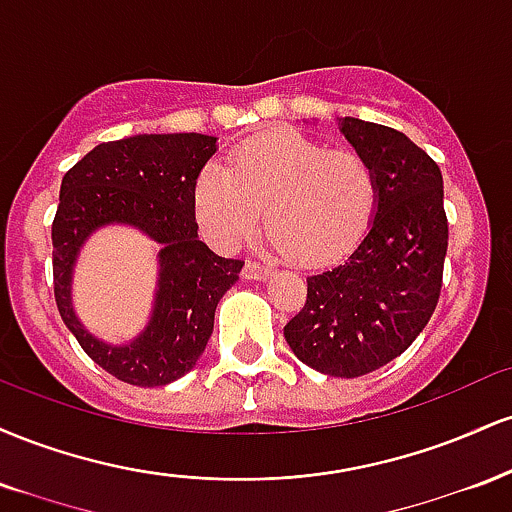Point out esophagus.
I'll return each instance as SVG.
<instances>
[{"label": "esophagus", "instance_id": "34e87169", "mask_svg": "<svg viewBox=\"0 0 512 512\" xmlns=\"http://www.w3.org/2000/svg\"><path fill=\"white\" fill-rule=\"evenodd\" d=\"M272 272H274V269L269 267V264L260 262V260H248V262H245V267H243L245 279H255V281L267 279V276Z\"/></svg>", "mask_w": 512, "mask_h": 512}]
</instances>
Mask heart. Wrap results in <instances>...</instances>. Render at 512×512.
Returning <instances> with one entry per match:
<instances>
[{"mask_svg":"<svg viewBox=\"0 0 512 512\" xmlns=\"http://www.w3.org/2000/svg\"><path fill=\"white\" fill-rule=\"evenodd\" d=\"M199 223L219 248H236L267 207L269 240L305 264L344 257L366 236L378 204V178L354 149L274 129L245 139L231 166L211 161L195 190Z\"/></svg>","mask_w":512,"mask_h":512,"instance_id":"1","label":"heart"}]
</instances>
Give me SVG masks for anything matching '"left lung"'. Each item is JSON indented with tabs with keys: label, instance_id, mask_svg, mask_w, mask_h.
Instances as JSON below:
<instances>
[{
	"label": "left lung",
	"instance_id": "left-lung-1",
	"mask_svg": "<svg viewBox=\"0 0 512 512\" xmlns=\"http://www.w3.org/2000/svg\"><path fill=\"white\" fill-rule=\"evenodd\" d=\"M342 132L378 178L373 226L349 260L308 276L284 337L305 366L358 378L409 349L436 310L448 252L438 163L397 129L344 117Z\"/></svg>",
	"mask_w": 512,
	"mask_h": 512
}]
</instances>
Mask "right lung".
Returning a JSON list of instances; mask_svg holds the SVG:
<instances>
[{"label":"right lung","instance_id":"obj_1","mask_svg":"<svg viewBox=\"0 0 512 512\" xmlns=\"http://www.w3.org/2000/svg\"><path fill=\"white\" fill-rule=\"evenodd\" d=\"M214 154L216 137L207 134H137L98 144L64 173L52 221L55 303L81 349L122 383L168 385L192 370L214 330L216 305L243 269V260L219 257L197 236L195 187ZM103 222H132L164 245L155 317L127 347L91 338L68 298L75 252Z\"/></svg>","mask_w":512,"mask_h":512}]
</instances>
